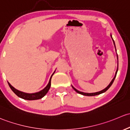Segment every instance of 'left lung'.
I'll list each match as a JSON object with an SVG mask.
<instances>
[{
    "mask_svg": "<svg viewBox=\"0 0 130 130\" xmlns=\"http://www.w3.org/2000/svg\"><path fill=\"white\" fill-rule=\"evenodd\" d=\"M111 38H112V36H111ZM112 39H113V38H112ZM113 43H114V45H115V42H114V41H113ZM115 49H116V47H115ZM117 59H118V55H117ZM118 70V68H117V70H116V73H115V77H113V79L111 80V82H110V83L109 84V85H108V86H107L106 88H105V89H103V90L100 91H98V92H96V93H84V92H81V91H78V90H77V89H76V88H74V87L73 86H72V87H73V89H74V90L76 91L77 92V93H79V94H82V95H84V96H96V95L100 94H101V93H105V92L106 91L108 90V89H109V88H110V86H111L112 85V84H113V82H114V80H115V77H116V74H117Z\"/></svg>",
    "mask_w": 130,
    "mask_h": 130,
    "instance_id": "obj_1",
    "label": "left lung"
}]
</instances>
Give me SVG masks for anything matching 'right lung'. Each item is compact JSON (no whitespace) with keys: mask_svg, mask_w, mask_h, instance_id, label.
<instances>
[{"mask_svg":"<svg viewBox=\"0 0 130 130\" xmlns=\"http://www.w3.org/2000/svg\"><path fill=\"white\" fill-rule=\"evenodd\" d=\"M55 71L53 73V74H52V76H51L50 79H49V83H48L47 85L43 89H42L40 91L37 92V93H24V92L21 91L17 90V89H15V88L12 86L9 82H8V84H9V86H10V89L12 90V91L14 92L15 94L17 95V96H19L21 98L24 99V100H39V99H41L42 98H43L44 96H45V94H47V93L48 92V91L51 88V78L53 75L54 74Z\"/></svg>","mask_w":130,"mask_h":130,"instance_id":"add662e5","label":"right lung"}]
</instances>
